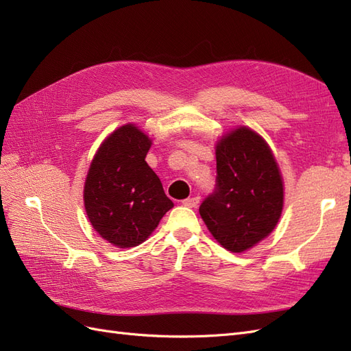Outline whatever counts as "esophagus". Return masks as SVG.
<instances>
[{
	"mask_svg": "<svg viewBox=\"0 0 351 351\" xmlns=\"http://www.w3.org/2000/svg\"><path fill=\"white\" fill-rule=\"evenodd\" d=\"M199 202H200V197H190V199H185V200H182V204L184 206H188V208H195L197 204H199Z\"/></svg>",
	"mask_w": 351,
	"mask_h": 351,
	"instance_id": "34e87169",
	"label": "esophagus"
}]
</instances>
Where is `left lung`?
<instances>
[{
  "instance_id": "left-lung-1",
  "label": "left lung",
  "mask_w": 351,
  "mask_h": 351,
  "mask_svg": "<svg viewBox=\"0 0 351 351\" xmlns=\"http://www.w3.org/2000/svg\"><path fill=\"white\" fill-rule=\"evenodd\" d=\"M283 209V181L268 143L252 129L232 130L217 143V186L200 217L227 250L245 252L274 230Z\"/></svg>"
}]
</instances>
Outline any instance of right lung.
I'll use <instances>...</instances> for the list:
<instances>
[{"mask_svg":"<svg viewBox=\"0 0 351 351\" xmlns=\"http://www.w3.org/2000/svg\"><path fill=\"white\" fill-rule=\"evenodd\" d=\"M151 139L124 124L99 147L84 184V208L93 228L117 247L145 241L173 208L145 161Z\"/></svg>","mask_w":351,"mask_h":351,"instance_id":"add662e5","label":"right lung"}]
</instances>
